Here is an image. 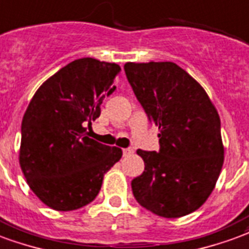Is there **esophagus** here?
<instances>
[{"instance_id": "1", "label": "esophagus", "mask_w": 249, "mask_h": 249, "mask_svg": "<svg viewBox=\"0 0 249 249\" xmlns=\"http://www.w3.org/2000/svg\"><path fill=\"white\" fill-rule=\"evenodd\" d=\"M122 152H123V156H130V155H132V153H134V149H132V148H123Z\"/></svg>"}]
</instances>
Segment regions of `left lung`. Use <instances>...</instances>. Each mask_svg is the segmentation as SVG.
Masks as SVG:
<instances>
[{
  "mask_svg": "<svg viewBox=\"0 0 249 249\" xmlns=\"http://www.w3.org/2000/svg\"><path fill=\"white\" fill-rule=\"evenodd\" d=\"M124 72L160 130L158 152L138 149L145 168L131 181L134 197L156 215H188L205 203L222 171L218 111L203 88L172 61L126 63Z\"/></svg>",
  "mask_w": 249,
  "mask_h": 249,
  "instance_id": "obj_1",
  "label": "left lung"
}]
</instances>
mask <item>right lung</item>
Here are the masks:
<instances>
[{
  "label": "right lung",
  "mask_w": 249,
  "mask_h": 249,
  "mask_svg": "<svg viewBox=\"0 0 249 249\" xmlns=\"http://www.w3.org/2000/svg\"><path fill=\"white\" fill-rule=\"evenodd\" d=\"M121 72L115 63L84 57L69 63L34 94L20 127L19 164L27 184L47 206L77 210L100 193L104 175L122 149L87 136Z\"/></svg>",
  "instance_id": "right-lung-1"
}]
</instances>
